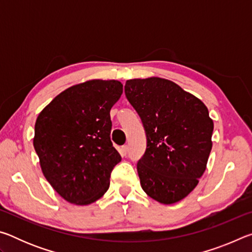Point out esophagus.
<instances>
[{
    "label": "esophagus",
    "mask_w": 252,
    "mask_h": 252,
    "mask_svg": "<svg viewBox=\"0 0 252 252\" xmlns=\"http://www.w3.org/2000/svg\"><path fill=\"white\" fill-rule=\"evenodd\" d=\"M127 151H129V147H127V146H123L120 149V152H121L122 156H126L127 155Z\"/></svg>",
    "instance_id": "34e87169"
}]
</instances>
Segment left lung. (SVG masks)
Instances as JSON below:
<instances>
[{"instance_id":"8db88e82","label":"left lung","mask_w":252,"mask_h":252,"mask_svg":"<svg viewBox=\"0 0 252 252\" xmlns=\"http://www.w3.org/2000/svg\"><path fill=\"white\" fill-rule=\"evenodd\" d=\"M125 93L147 135L146 152L136 164L143 191L163 204L180 201L197 187L212 148L207 106L161 78L127 80Z\"/></svg>"}]
</instances>
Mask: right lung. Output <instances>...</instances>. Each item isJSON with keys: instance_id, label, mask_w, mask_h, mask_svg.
I'll return each instance as SVG.
<instances>
[{"instance_id": "obj_1", "label": "right lung", "mask_w": 252, "mask_h": 252, "mask_svg": "<svg viewBox=\"0 0 252 252\" xmlns=\"http://www.w3.org/2000/svg\"><path fill=\"white\" fill-rule=\"evenodd\" d=\"M123 85L91 80L60 93L36 119L33 146L42 172L66 201L90 204L110 187L121 156L111 142L110 110Z\"/></svg>"}]
</instances>
